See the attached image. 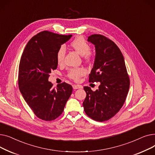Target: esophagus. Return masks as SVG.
Listing matches in <instances>:
<instances>
[{
    "mask_svg": "<svg viewBox=\"0 0 155 155\" xmlns=\"http://www.w3.org/2000/svg\"><path fill=\"white\" fill-rule=\"evenodd\" d=\"M73 89H78V88H82L83 87L82 85H73Z\"/></svg>",
    "mask_w": 155,
    "mask_h": 155,
    "instance_id": "34e87169",
    "label": "esophagus"
}]
</instances>
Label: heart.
I'll return each instance as SVG.
<instances>
[{"label": "heart", "mask_w": 155, "mask_h": 155, "mask_svg": "<svg viewBox=\"0 0 155 155\" xmlns=\"http://www.w3.org/2000/svg\"><path fill=\"white\" fill-rule=\"evenodd\" d=\"M71 47L82 55L83 58L86 61H91L94 57V53L91 50V45L82 36H78L73 39L70 43ZM66 48L64 46H61L56 53V61L58 64H62L64 63ZM87 73L84 68H71L67 76L75 81H78L81 77L84 76Z\"/></svg>", "instance_id": "1"}]
</instances>
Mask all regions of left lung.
I'll use <instances>...</instances> for the list:
<instances>
[{
	"mask_svg": "<svg viewBox=\"0 0 155 155\" xmlns=\"http://www.w3.org/2000/svg\"><path fill=\"white\" fill-rule=\"evenodd\" d=\"M95 47V59L89 75V82H100L93 92L84 87L87 96L83 105L86 114L92 119L104 122L114 116L126 101L130 80L124 57L112 40L99 34L88 38Z\"/></svg>",
	"mask_w": 155,
	"mask_h": 155,
	"instance_id": "obj_1",
	"label": "left lung"
}]
</instances>
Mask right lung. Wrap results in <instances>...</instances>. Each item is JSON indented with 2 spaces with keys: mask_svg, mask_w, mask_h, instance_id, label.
<instances>
[{
  "mask_svg": "<svg viewBox=\"0 0 155 155\" xmlns=\"http://www.w3.org/2000/svg\"><path fill=\"white\" fill-rule=\"evenodd\" d=\"M71 36L40 32L29 41L22 53L18 73L19 90L35 114L43 120L58 117L72 93L70 84L63 82L54 88L48 81L50 73L58 66L57 51Z\"/></svg>",
  "mask_w": 155,
  "mask_h": 155,
  "instance_id": "obj_1",
  "label": "right lung"
}]
</instances>
